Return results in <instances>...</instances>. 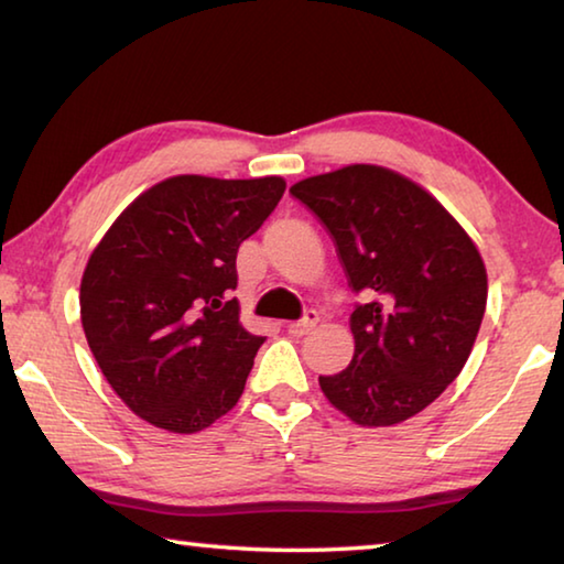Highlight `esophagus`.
<instances>
[{"label": "esophagus", "instance_id": "34e87169", "mask_svg": "<svg viewBox=\"0 0 564 564\" xmlns=\"http://www.w3.org/2000/svg\"><path fill=\"white\" fill-rule=\"evenodd\" d=\"M316 323H318V313H316V311H308L301 321L289 323V326H285V330H289L293 338H301V336H305V333H308V330L316 328Z\"/></svg>", "mask_w": 564, "mask_h": 564}]
</instances>
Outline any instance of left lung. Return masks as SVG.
<instances>
[{
	"mask_svg": "<svg viewBox=\"0 0 564 564\" xmlns=\"http://www.w3.org/2000/svg\"><path fill=\"white\" fill-rule=\"evenodd\" d=\"M291 194L328 228L350 289L368 295L350 316V366L318 378L323 395L356 425L403 423L470 356L488 303L482 256L433 194L386 166H343Z\"/></svg>",
	"mask_w": 564,
	"mask_h": 564,
	"instance_id": "1",
	"label": "left lung"
}]
</instances>
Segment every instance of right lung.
<instances>
[{"label": "right lung", "mask_w": 564, "mask_h": 564, "mask_svg": "<svg viewBox=\"0 0 564 564\" xmlns=\"http://www.w3.org/2000/svg\"><path fill=\"white\" fill-rule=\"evenodd\" d=\"M283 191L281 176H171L133 198L91 251L84 336L147 423L198 433L241 398L263 338L238 321L236 253Z\"/></svg>", "instance_id": "1"}]
</instances>
